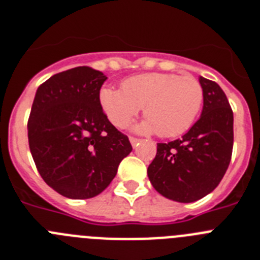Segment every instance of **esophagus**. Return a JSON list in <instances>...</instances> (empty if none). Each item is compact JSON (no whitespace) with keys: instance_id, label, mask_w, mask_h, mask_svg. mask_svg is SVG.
I'll list each match as a JSON object with an SVG mask.
<instances>
[{"instance_id":"esophagus-1","label":"esophagus","mask_w":260,"mask_h":260,"mask_svg":"<svg viewBox=\"0 0 260 260\" xmlns=\"http://www.w3.org/2000/svg\"><path fill=\"white\" fill-rule=\"evenodd\" d=\"M128 139H130V143L133 144V147H135L138 143H139V142H141V139H139V138H135V137H130Z\"/></svg>"}]
</instances>
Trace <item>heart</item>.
Instances as JSON below:
<instances>
[{
    "label": "heart",
    "mask_w": 260,
    "mask_h": 260,
    "mask_svg": "<svg viewBox=\"0 0 260 260\" xmlns=\"http://www.w3.org/2000/svg\"><path fill=\"white\" fill-rule=\"evenodd\" d=\"M204 100L203 87L191 75L144 73L122 82V89L105 87L100 104L109 121L126 127L143 107L146 121L139 130L172 138L187 132L198 118Z\"/></svg>",
    "instance_id": "obj_1"
}]
</instances>
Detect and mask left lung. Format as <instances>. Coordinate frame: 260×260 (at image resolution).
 Returning <instances> with one entry per match:
<instances>
[{"label":"left lung","mask_w":260,"mask_h":260,"mask_svg":"<svg viewBox=\"0 0 260 260\" xmlns=\"http://www.w3.org/2000/svg\"><path fill=\"white\" fill-rule=\"evenodd\" d=\"M204 100L201 118L181 139L157 143L147 173L157 192L191 203L217 187L233 151V110L213 80L199 78Z\"/></svg>","instance_id":"left-lung-1"}]
</instances>
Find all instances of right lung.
I'll return each mask as SVG.
<instances>
[{"instance_id":"right-lung-1","label":"right lung","mask_w":260,"mask_h":260,"mask_svg":"<svg viewBox=\"0 0 260 260\" xmlns=\"http://www.w3.org/2000/svg\"><path fill=\"white\" fill-rule=\"evenodd\" d=\"M105 80L102 71L79 66L45 80L34 99L29 150L43 180L66 198L88 199L104 191L133 150L100 104Z\"/></svg>"}]
</instances>
